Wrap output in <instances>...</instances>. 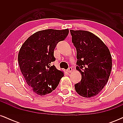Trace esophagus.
I'll use <instances>...</instances> for the list:
<instances>
[{
	"instance_id": "1",
	"label": "esophagus",
	"mask_w": 123,
	"mask_h": 123,
	"mask_svg": "<svg viewBox=\"0 0 123 123\" xmlns=\"http://www.w3.org/2000/svg\"><path fill=\"white\" fill-rule=\"evenodd\" d=\"M72 71V68L71 67L67 69V72L69 73H70Z\"/></svg>"
}]
</instances>
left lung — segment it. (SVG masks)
<instances>
[{
  "instance_id": "1",
  "label": "left lung",
  "mask_w": 123,
  "mask_h": 123,
  "mask_svg": "<svg viewBox=\"0 0 123 123\" xmlns=\"http://www.w3.org/2000/svg\"><path fill=\"white\" fill-rule=\"evenodd\" d=\"M76 49V69L81 80L74 85L77 94L86 98L96 96L108 82L112 61L110 51L96 35L86 31L70 30Z\"/></svg>"
}]
</instances>
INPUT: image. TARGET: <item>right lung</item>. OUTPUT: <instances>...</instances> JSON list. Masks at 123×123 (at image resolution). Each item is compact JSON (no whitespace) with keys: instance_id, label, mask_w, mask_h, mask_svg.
Wrapping results in <instances>:
<instances>
[{"instance_id":"right-lung-1","label":"right lung","mask_w":123,"mask_h":123,"mask_svg":"<svg viewBox=\"0 0 123 123\" xmlns=\"http://www.w3.org/2000/svg\"><path fill=\"white\" fill-rule=\"evenodd\" d=\"M69 29H49L29 37L21 46L18 61L28 85L36 94L45 95L57 88L63 73L54 65V51L57 43L65 40Z\"/></svg>"}]
</instances>
